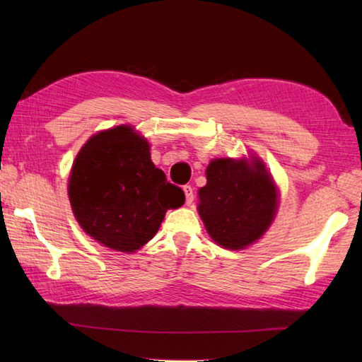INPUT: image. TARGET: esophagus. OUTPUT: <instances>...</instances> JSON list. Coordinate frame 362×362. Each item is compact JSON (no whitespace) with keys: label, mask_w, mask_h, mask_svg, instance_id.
<instances>
[{"label":"esophagus","mask_w":362,"mask_h":362,"mask_svg":"<svg viewBox=\"0 0 362 362\" xmlns=\"http://www.w3.org/2000/svg\"><path fill=\"white\" fill-rule=\"evenodd\" d=\"M183 191H185V201H187V205H191L194 201V193H193V187L191 185H185L183 187Z\"/></svg>","instance_id":"1"}]
</instances>
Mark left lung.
I'll return each mask as SVG.
<instances>
[{
  "label": "left lung",
  "mask_w": 362,
  "mask_h": 362,
  "mask_svg": "<svg viewBox=\"0 0 362 362\" xmlns=\"http://www.w3.org/2000/svg\"><path fill=\"white\" fill-rule=\"evenodd\" d=\"M276 210L275 187L261 161L213 160L206 185L199 189V214L222 247L243 249L271 226Z\"/></svg>",
  "instance_id": "8db88e82"
}]
</instances>
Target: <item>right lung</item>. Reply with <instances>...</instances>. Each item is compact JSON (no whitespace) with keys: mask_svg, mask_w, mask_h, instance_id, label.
Listing matches in <instances>:
<instances>
[{"mask_svg":"<svg viewBox=\"0 0 362 362\" xmlns=\"http://www.w3.org/2000/svg\"><path fill=\"white\" fill-rule=\"evenodd\" d=\"M68 196L86 233L119 252L140 249L166 210L185 202L182 188L153 166L148 141L127 126L90 138L74 160Z\"/></svg>","mask_w":362,"mask_h":362,"instance_id":"add662e5","label":"right lung"}]
</instances>
